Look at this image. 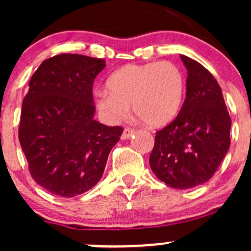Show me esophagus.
<instances>
[{"label": "esophagus", "instance_id": "1", "mask_svg": "<svg viewBox=\"0 0 251 251\" xmlns=\"http://www.w3.org/2000/svg\"><path fill=\"white\" fill-rule=\"evenodd\" d=\"M133 133H135V130H133V128L125 127V130H124L123 135H121V138H123V140H127V138H130L131 136L133 135Z\"/></svg>", "mask_w": 251, "mask_h": 251}]
</instances>
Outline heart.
Returning a JSON list of instances; mask_svg holds the SVG:
<instances>
[{"mask_svg":"<svg viewBox=\"0 0 251 251\" xmlns=\"http://www.w3.org/2000/svg\"><path fill=\"white\" fill-rule=\"evenodd\" d=\"M105 90L96 93V105L105 121L118 124L132 105L135 115L148 127L173 121L183 102L186 80L170 62L127 64L108 77Z\"/></svg>","mask_w":251,"mask_h":251,"instance_id":"heart-1","label":"heart"}]
</instances>
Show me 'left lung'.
Instances as JSON below:
<instances>
[{"mask_svg": "<svg viewBox=\"0 0 251 251\" xmlns=\"http://www.w3.org/2000/svg\"><path fill=\"white\" fill-rule=\"evenodd\" d=\"M188 72L186 100L178 115L155 135L151 169L171 188L209 181L231 144V116L216 78L201 63L181 55Z\"/></svg>", "mask_w": 251, "mask_h": 251, "instance_id": "8db88e82", "label": "left lung"}]
</instances>
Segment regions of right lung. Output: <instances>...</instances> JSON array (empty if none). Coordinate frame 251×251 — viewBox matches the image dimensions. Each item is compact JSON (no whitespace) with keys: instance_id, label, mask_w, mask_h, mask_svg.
<instances>
[{"instance_id":"1","label":"right lung","mask_w":251,"mask_h":251,"mask_svg":"<svg viewBox=\"0 0 251 251\" xmlns=\"http://www.w3.org/2000/svg\"><path fill=\"white\" fill-rule=\"evenodd\" d=\"M104 67L103 59L62 53L30 78L18 135L31 177L54 196L73 198L95 187L124 131L93 119V81Z\"/></svg>"}]
</instances>
